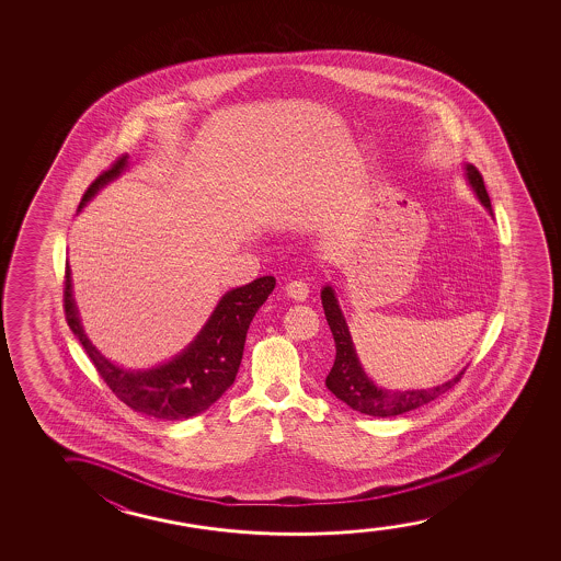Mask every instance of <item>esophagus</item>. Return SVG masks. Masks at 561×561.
I'll return each instance as SVG.
<instances>
[{
	"label": "esophagus",
	"instance_id": "esophagus-1",
	"mask_svg": "<svg viewBox=\"0 0 561 561\" xmlns=\"http://www.w3.org/2000/svg\"><path fill=\"white\" fill-rule=\"evenodd\" d=\"M285 291H287V295H289L291 299L307 300L310 289H308L307 282H302V279H291L289 284L285 285Z\"/></svg>",
	"mask_w": 561,
	"mask_h": 561
}]
</instances>
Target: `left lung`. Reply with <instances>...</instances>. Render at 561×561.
I'll use <instances>...</instances> for the list:
<instances>
[{
    "mask_svg": "<svg viewBox=\"0 0 561 561\" xmlns=\"http://www.w3.org/2000/svg\"><path fill=\"white\" fill-rule=\"evenodd\" d=\"M469 184L476 190L477 197L481 199L484 207L491 208V197L484 187L481 172L468 164ZM323 312L325 320L330 323L331 333L335 339V362L331 368L330 376L325 377V385L339 400L360 412V414L376 415V417H392V415L407 414L410 410L423 407L431 400L437 399L443 392L453 389L454 385L460 381L463 371L458 376L446 381V383L433 387V389H422V391H385L369 381L368 376L364 374L356 351H354L353 339L346 328L345 318L339 310L337 300L333 295L331 287H323L322 291Z\"/></svg>",
    "mask_w": 561,
    "mask_h": 561,
    "instance_id": "obj_1",
    "label": "left lung"
}]
</instances>
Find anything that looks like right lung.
<instances>
[{
  "label": "right lung",
  "mask_w": 561,
  "mask_h": 561,
  "mask_svg": "<svg viewBox=\"0 0 561 561\" xmlns=\"http://www.w3.org/2000/svg\"><path fill=\"white\" fill-rule=\"evenodd\" d=\"M126 164L128 154H123L107 170H103L85 190L80 208L101 185L118 176ZM274 285V276L256 277L251 284L226 293L192 345L174 360L149 371L118 368L101 356L88 341L70 291L69 264L65 268L62 307L70 330L82 343L85 354L90 356L101 379L115 392L116 399L141 414L176 422L205 412L233 383L243 356L247 330L256 310L268 299Z\"/></svg>",
  "instance_id": "1"
}]
</instances>
